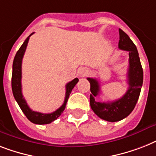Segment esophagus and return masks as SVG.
<instances>
[{
    "mask_svg": "<svg viewBox=\"0 0 156 156\" xmlns=\"http://www.w3.org/2000/svg\"><path fill=\"white\" fill-rule=\"evenodd\" d=\"M89 73L90 70L87 69V68H86V67H82V68H80L79 70H78V74H80L81 76L87 75V74H88Z\"/></svg>",
    "mask_w": 156,
    "mask_h": 156,
    "instance_id": "esophagus-1",
    "label": "esophagus"
}]
</instances>
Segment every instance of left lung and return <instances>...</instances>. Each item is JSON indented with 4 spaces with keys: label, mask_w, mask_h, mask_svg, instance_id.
Wrapping results in <instances>:
<instances>
[{
    "label": "left lung",
    "mask_w": 156,
    "mask_h": 156,
    "mask_svg": "<svg viewBox=\"0 0 156 156\" xmlns=\"http://www.w3.org/2000/svg\"><path fill=\"white\" fill-rule=\"evenodd\" d=\"M119 31V48L129 52V67L127 82L129 87L126 94L114 102H96L94 98L100 93V86L96 78H87L90 83V103L93 111L98 117L108 122H118L127 117L134 110L140 97L144 81V72L140 62L139 53L131 38L122 30Z\"/></svg>",
    "instance_id": "1"
}]
</instances>
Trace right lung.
<instances>
[{
    "instance_id": "obj_1",
    "label": "right lung",
    "mask_w": 156,
    "mask_h": 156,
    "mask_svg": "<svg viewBox=\"0 0 156 156\" xmlns=\"http://www.w3.org/2000/svg\"><path fill=\"white\" fill-rule=\"evenodd\" d=\"M32 34H34V33H32L27 38L25 39V41H24L22 45L20 47V49H18V51L16 52V55H15L13 63H12V90L15 100L18 103L19 107L21 109V111H23V113L27 117L28 119L30 120V122H32L33 123L42 125V124L50 123L54 120H56L62 114L63 111L66 108V102L68 101L69 94L71 93L73 88L75 87V85L78 83V78H74V80L67 83L66 86V91L64 103L54 112L49 114H43L32 111L28 106L27 102L24 98L23 95H22V92H21V63H22V58H23L25 49H26L28 42H29V39Z\"/></svg>"
}]
</instances>
